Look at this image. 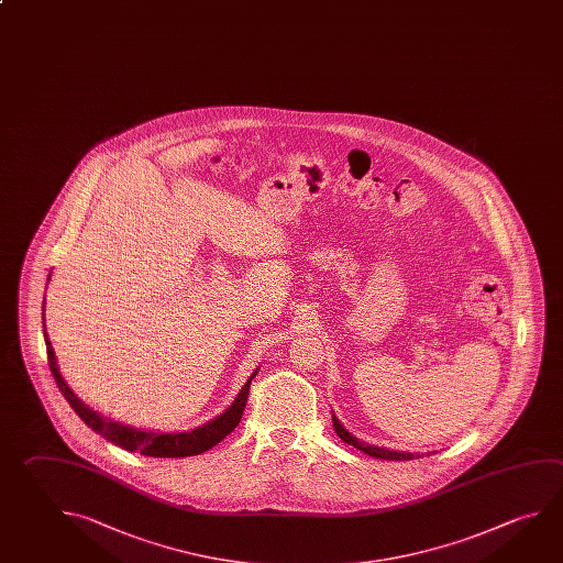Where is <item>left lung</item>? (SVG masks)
<instances>
[{
    "label": "left lung",
    "mask_w": 563,
    "mask_h": 563,
    "mask_svg": "<svg viewBox=\"0 0 563 563\" xmlns=\"http://www.w3.org/2000/svg\"><path fill=\"white\" fill-rule=\"evenodd\" d=\"M334 429L338 437L344 441V443L352 444L355 449H360V451H364L365 454H369V456H375V459H384V461H411L415 456H419V454L413 453H397V451H387V449H379V446H374V444L362 443V441H357L355 437L347 433L344 427L340 424V421L334 417Z\"/></svg>",
    "instance_id": "1"
}]
</instances>
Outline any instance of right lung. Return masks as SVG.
Masks as SVG:
<instances>
[{"label": "right lung", "instance_id": "obj_1", "mask_svg": "<svg viewBox=\"0 0 563 563\" xmlns=\"http://www.w3.org/2000/svg\"><path fill=\"white\" fill-rule=\"evenodd\" d=\"M43 334H45V345H47L51 374L55 377L60 394L65 395V399L75 409V413L79 415L85 424H89L95 433L102 434L110 443H114L120 449L130 451V453H140L144 456H168V459L169 456H194V454L206 453L211 446L221 443L241 421L245 405H247L249 387H251V382L257 374L255 372L249 377L247 384L239 391L238 399L233 401V405L229 407L225 413L219 415L218 419H213L211 423L194 429L189 433L162 434L152 433V431H139V429H132L126 424L102 419L100 415L90 411L89 407L80 404V399H77V395L70 391L67 384L63 382V377H60L59 367H57L55 354H53V345L49 342V334L45 330V314H43Z\"/></svg>", "mask_w": 563, "mask_h": 563}]
</instances>
